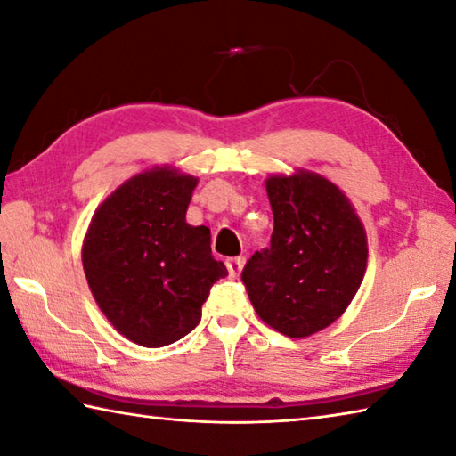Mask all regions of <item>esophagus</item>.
Here are the masks:
<instances>
[{
    "mask_svg": "<svg viewBox=\"0 0 456 456\" xmlns=\"http://www.w3.org/2000/svg\"><path fill=\"white\" fill-rule=\"evenodd\" d=\"M244 264H246V257H244V256L230 257V260L226 262V265H228V272H230V276H232V278H238V273L242 272Z\"/></svg>",
    "mask_w": 456,
    "mask_h": 456,
    "instance_id": "esophagus-1",
    "label": "esophagus"
}]
</instances>
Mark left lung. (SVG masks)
<instances>
[{
    "mask_svg": "<svg viewBox=\"0 0 456 456\" xmlns=\"http://www.w3.org/2000/svg\"><path fill=\"white\" fill-rule=\"evenodd\" d=\"M270 248L244 265L242 281L264 323L302 339L331 325L367 270V234L339 186L312 170L270 175Z\"/></svg>",
    "mask_w": 456,
    "mask_h": 456,
    "instance_id": "obj_1",
    "label": "left lung"
}]
</instances>
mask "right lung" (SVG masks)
<instances>
[{
    "label": "right lung",
    "mask_w": 456,
    "mask_h": 456,
    "mask_svg": "<svg viewBox=\"0 0 456 456\" xmlns=\"http://www.w3.org/2000/svg\"><path fill=\"white\" fill-rule=\"evenodd\" d=\"M196 184L176 167L142 170L99 204L83 238L94 302L136 346L184 338L199 325L214 281L228 276L212 256L210 230L186 222Z\"/></svg>",
    "instance_id": "obj_1"
}]
</instances>
